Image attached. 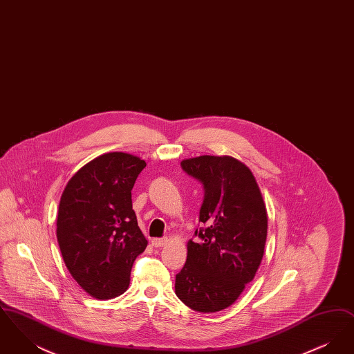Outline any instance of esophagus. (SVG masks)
I'll return each mask as SVG.
<instances>
[{
	"label": "esophagus",
	"mask_w": 354,
	"mask_h": 354,
	"mask_svg": "<svg viewBox=\"0 0 354 354\" xmlns=\"http://www.w3.org/2000/svg\"><path fill=\"white\" fill-rule=\"evenodd\" d=\"M151 244L153 247H156V248H159V247H163V245H166L167 244V239H165V237H155V239H152Z\"/></svg>",
	"instance_id": "obj_1"
}]
</instances>
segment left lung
Here are the masks:
<instances>
[{
    "label": "left lung",
    "instance_id": "left-lung-1",
    "mask_svg": "<svg viewBox=\"0 0 354 354\" xmlns=\"http://www.w3.org/2000/svg\"><path fill=\"white\" fill-rule=\"evenodd\" d=\"M182 169L204 189L201 227L187 245L175 293L198 312L228 308L251 283L267 240L268 218L260 188L245 165L231 156L185 159Z\"/></svg>",
    "mask_w": 354,
    "mask_h": 354
}]
</instances>
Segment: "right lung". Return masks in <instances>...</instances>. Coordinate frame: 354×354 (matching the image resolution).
I'll return each instance as SVG.
<instances>
[{
    "label": "right lung",
    "instance_id": "obj_1",
    "mask_svg": "<svg viewBox=\"0 0 354 354\" xmlns=\"http://www.w3.org/2000/svg\"><path fill=\"white\" fill-rule=\"evenodd\" d=\"M146 162L109 152L80 169L61 196L57 239L74 280L109 300L130 284L135 259L147 247L133 209L131 189Z\"/></svg>",
    "mask_w": 354,
    "mask_h": 354
}]
</instances>
